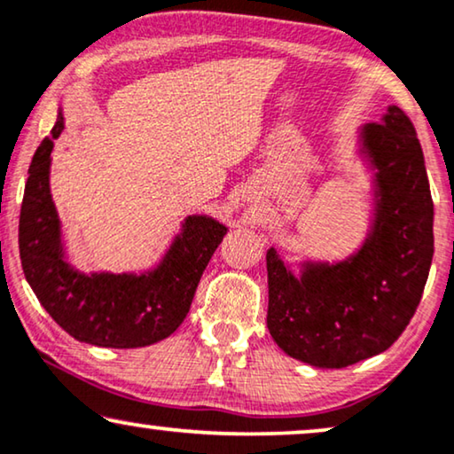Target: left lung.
Returning a JSON list of instances; mask_svg holds the SVG:
<instances>
[{"label":"left lung","instance_id":"1","mask_svg":"<svg viewBox=\"0 0 454 454\" xmlns=\"http://www.w3.org/2000/svg\"><path fill=\"white\" fill-rule=\"evenodd\" d=\"M370 177L368 231L343 258L303 256L297 272L266 252L270 337L314 368H347L387 351L424 294L434 256V202L413 123L388 105L356 129Z\"/></svg>","mask_w":454,"mask_h":454}]
</instances>
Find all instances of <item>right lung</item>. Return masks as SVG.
<instances>
[{
    "label": "right lung",
    "mask_w": 454,
    "mask_h": 454,
    "mask_svg": "<svg viewBox=\"0 0 454 454\" xmlns=\"http://www.w3.org/2000/svg\"><path fill=\"white\" fill-rule=\"evenodd\" d=\"M61 132L64 109L59 107L51 136L41 142L28 167L18 227L24 277L49 316L76 340L111 349L159 343L188 316L198 281L227 225L210 215H188L148 269L80 270L67 258L49 184L53 140Z\"/></svg>",
    "instance_id": "right-lung-1"
}]
</instances>
